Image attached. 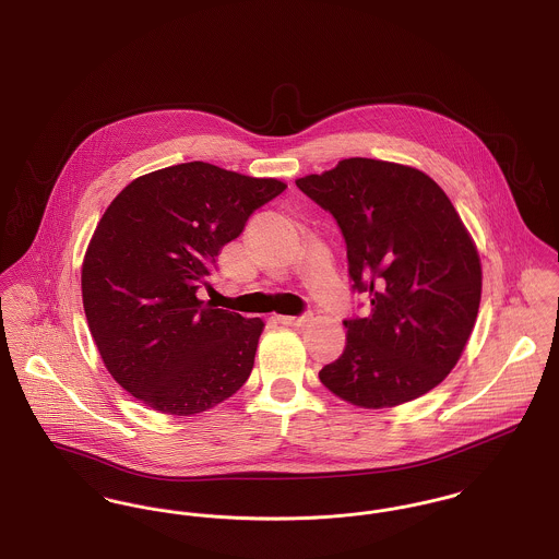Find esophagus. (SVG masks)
Here are the masks:
<instances>
[{
	"mask_svg": "<svg viewBox=\"0 0 559 559\" xmlns=\"http://www.w3.org/2000/svg\"><path fill=\"white\" fill-rule=\"evenodd\" d=\"M308 321H312V314H310V312H308V314H301V317H285V314L278 317V323L289 325V328H301V325H306Z\"/></svg>",
	"mask_w": 559,
	"mask_h": 559,
	"instance_id": "34e87169",
	"label": "esophagus"
}]
</instances>
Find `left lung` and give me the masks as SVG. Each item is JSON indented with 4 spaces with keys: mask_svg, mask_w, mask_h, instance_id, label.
<instances>
[{
    "mask_svg": "<svg viewBox=\"0 0 559 559\" xmlns=\"http://www.w3.org/2000/svg\"><path fill=\"white\" fill-rule=\"evenodd\" d=\"M296 186L337 222L353 292L371 304L344 321L346 348L321 382L367 409L428 393L459 362L481 299L479 255L454 204L423 170L371 158Z\"/></svg>",
    "mask_w": 559,
    "mask_h": 559,
    "instance_id": "left-lung-1",
    "label": "left lung"
}]
</instances>
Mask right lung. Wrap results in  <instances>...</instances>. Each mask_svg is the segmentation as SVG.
<instances>
[{"label": "right lung", "instance_id": "1", "mask_svg": "<svg viewBox=\"0 0 559 559\" xmlns=\"http://www.w3.org/2000/svg\"><path fill=\"white\" fill-rule=\"evenodd\" d=\"M287 186L209 163L129 183L100 217L82 265L88 329L114 380L156 412L194 416L251 376L262 319L197 292L255 209Z\"/></svg>", "mask_w": 559, "mask_h": 559}]
</instances>
